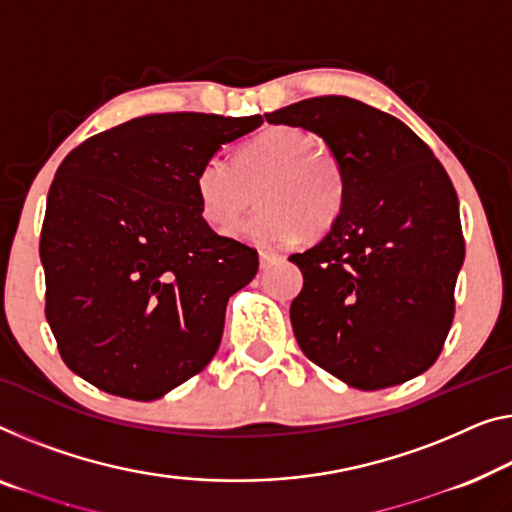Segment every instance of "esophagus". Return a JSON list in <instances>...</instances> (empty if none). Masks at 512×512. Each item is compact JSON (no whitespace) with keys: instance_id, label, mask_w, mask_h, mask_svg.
<instances>
[{"instance_id":"34e87169","label":"esophagus","mask_w":512,"mask_h":512,"mask_svg":"<svg viewBox=\"0 0 512 512\" xmlns=\"http://www.w3.org/2000/svg\"><path fill=\"white\" fill-rule=\"evenodd\" d=\"M278 259H280L278 253H269V250H259V266H262V269H269V266L276 264Z\"/></svg>"}]
</instances>
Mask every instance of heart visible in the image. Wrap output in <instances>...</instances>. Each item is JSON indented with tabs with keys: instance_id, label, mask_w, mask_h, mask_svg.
Listing matches in <instances>:
<instances>
[{
	"instance_id": "obj_1",
	"label": "heart",
	"mask_w": 512,
	"mask_h": 512,
	"mask_svg": "<svg viewBox=\"0 0 512 512\" xmlns=\"http://www.w3.org/2000/svg\"><path fill=\"white\" fill-rule=\"evenodd\" d=\"M259 193L253 218L236 236L259 246H285L305 236H322L345 209L347 181L340 160L317 147L315 137L294 126H269L236 151L234 163L211 156L195 174L202 218L230 232Z\"/></svg>"
}]
</instances>
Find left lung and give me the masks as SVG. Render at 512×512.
<instances>
[{
    "label": "left lung",
    "instance_id": "1",
    "mask_svg": "<svg viewBox=\"0 0 512 512\" xmlns=\"http://www.w3.org/2000/svg\"><path fill=\"white\" fill-rule=\"evenodd\" d=\"M326 142L347 181L335 225L289 259L303 289L289 317L312 363L358 391L409 381L441 354L464 262L460 204L407 124L347 96L264 114Z\"/></svg>",
    "mask_w": 512,
    "mask_h": 512
}]
</instances>
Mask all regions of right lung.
Segmentation results:
<instances>
[{"label": "right lung", "mask_w": 512, "mask_h": 512, "mask_svg": "<svg viewBox=\"0 0 512 512\" xmlns=\"http://www.w3.org/2000/svg\"><path fill=\"white\" fill-rule=\"evenodd\" d=\"M262 117L147 114L89 137L59 165L41 230L45 317L75 375L158 400L207 368L257 250L211 230L195 174Z\"/></svg>", "instance_id": "obj_1"}]
</instances>
